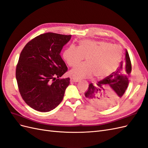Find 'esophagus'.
Wrapping results in <instances>:
<instances>
[{"label": "esophagus", "mask_w": 148, "mask_h": 148, "mask_svg": "<svg viewBox=\"0 0 148 148\" xmlns=\"http://www.w3.org/2000/svg\"><path fill=\"white\" fill-rule=\"evenodd\" d=\"M79 81V80L77 78H75L74 77H71L70 78V82H78Z\"/></svg>", "instance_id": "1"}]
</instances>
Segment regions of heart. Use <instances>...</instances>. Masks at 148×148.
<instances>
[{"instance_id": "heart-1", "label": "heart", "mask_w": 148, "mask_h": 148, "mask_svg": "<svg viewBox=\"0 0 148 148\" xmlns=\"http://www.w3.org/2000/svg\"><path fill=\"white\" fill-rule=\"evenodd\" d=\"M122 49L116 44L104 41L83 40L78 47L73 45L66 48L63 58L70 66L77 65L86 57V62L74 67L70 74L75 78H102L117 69L122 57Z\"/></svg>"}]
</instances>
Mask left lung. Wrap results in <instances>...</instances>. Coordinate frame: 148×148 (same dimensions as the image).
<instances>
[{"instance_id":"1","label":"left lung","mask_w":148,"mask_h":148,"mask_svg":"<svg viewBox=\"0 0 148 148\" xmlns=\"http://www.w3.org/2000/svg\"><path fill=\"white\" fill-rule=\"evenodd\" d=\"M131 71V61L126 51L125 61L121 62L117 71L96 84H89L84 92L86 99L99 108L106 109L114 106L121 99L128 88Z\"/></svg>"}]
</instances>
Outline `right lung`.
<instances>
[{"label":"right lung","mask_w":148,"mask_h":148,"mask_svg":"<svg viewBox=\"0 0 148 148\" xmlns=\"http://www.w3.org/2000/svg\"><path fill=\"white\" fill-rule=\"evenodd\" d=\"M70 39L71 35L44 33L22 50L16 78L22 98L33 109L49 112L63 99L70 78H59L68 70L60 53Z\"/></svg>","instance_id":"obj_1"}]
</instances>
